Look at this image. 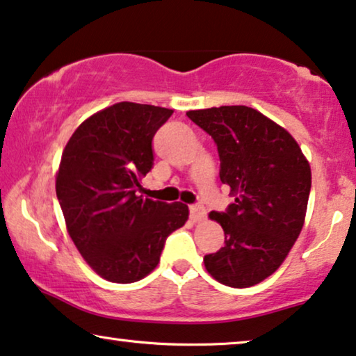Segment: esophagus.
Returning <instances> with one entry per match:
<instances>
[{
	"mask_svg": "<svg viewBox=\"0 0 356 356\" xmlns=\"http://www.w3.org/2000/svg\"><path fill=\"white\" fill-rule=\"evenodd\" d=\"M188 210H191V220L192 221H202V220H205V216H207V211H205V207L203 205H191L188 207Z\"/></svg>",
	"mask_w": 356,
	"mask_h": 356,
	"instance_id": "obj_1",
	"label": "esophagus"
}]
</instances>
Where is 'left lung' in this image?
<instances>
[{"label":"left lung","mask_w":356,"mask_h":356,"mask_svg":"<svg viewBox=\"0 0 356 356\" xmlns=\"http://www.w3.org/2000/svg\"><path fill=\"white\" fill-rule=\"evenodd\" d=\"M220 154V179L236 197L210 218L225 245L203 257L215 280L231 288L260 283L280 267L300 236L311 192V168L295 138L252 107L191 111Z\"/></svg>","instance_id":"8db88e82"}]
</instances>
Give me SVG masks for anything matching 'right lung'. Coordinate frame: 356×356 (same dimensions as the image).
Instances as JSON below:
<instances>
[{
  "label": "right lung",
  "instance_id": "right-lung-1",
  "mask_svg": "<svg viewBox=\"0 0 356 356\" xmlns=\"http://www.w3.org/2000/svg\"><path fill=\"white\" fill-rule=\"evenodd\" d=\"M174 111L118 102L94 113L65 146L56 198L70 238L96 272L134 283L153 272L165 239L186 225L188 207L143 198L153 138Z\"/></svg>",
  "mask_w": 356,
  "mask_h": 356
}]
</instances>
